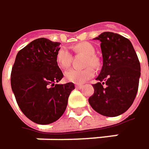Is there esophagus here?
Masks as SVG:
<instances>
[{"label":"esophagus","mask_w":149,"mask_h":149,"mask_svg":"<svg viewBox=\"0 0 149 149\" xmlns=\"http://www.w3.org/2000/svg\"><path fill=\"white\" fill-rule=\"evenodd\" d=\"M75 87L77 88H83V84H76Z\"/></svg>","instance_id":"obj_1"}]
</instances>
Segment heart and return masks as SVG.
<instances>
[{"label":"heart","mask_w":149,"mask_h":149,"mask_svg":"<svg viewBox=\"0 0 149 149\" xmlns=\"http://www.w3.org/2000/svg\"><path fill=\"white\" fill-rule=\"evenodd\" d=\"M74 49L77 52L84 53L88 55L86 60V65H94L97 66L99 65L98 59L94 55L95 54V47L89 42H81L77 44L74 47ZM56 61L58 65L62 68L65 69L70 66L72 63V54L65 47H61L56 54ZM95 75V69L92 66H88L84 70L78 69H70L65 72V79L67 82L73 83L77 84H82L93 77Z\"/></svg>","instance_id":"obj_1"}]
</instances>
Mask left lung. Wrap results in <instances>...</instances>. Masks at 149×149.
Returning <instances> with one entry per match:
<instances>
[{
  "instance_id": "1",
  "label": "left lung",
  "mask_w": 149,
  "mask_h": 149,
  "mask_svg": "<svg viewBox=\"0 0 149 149\" xmlns=\"http://www.w3.org/2000/svg\"><path fill=\"white\" fill-rule=\"evenodd\" d=\"M94 39L101 42L103 65L88 102L98 113L116 117L125 113L136 98L140 62L130 41L121 35L107 31Z\"/></svg>"
}]
</instances>
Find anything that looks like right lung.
Masks as SVG:
<instances>
[{"instance_id":"obj_1","label":"right lung","mask_w":149,"mask_h":149,"mask_svg":"<svg viewBox=\"0 0 149 149\" xmlns=\"http://www.w3.org/2000/svg\"><path fill=\"white\" fill-rule=\"evenodd\" d=\"M60 42L38 38L17 54L11 86L17 103L29 119L39 125L55 122L65 113L73 83L55 84L63 77L56 54Z\"/></svg>"}]
</instances>
